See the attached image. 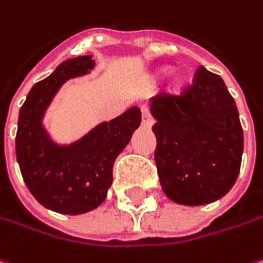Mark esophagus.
<instances>
[{
	"label": "esophagus",
	"instance_id": "34e87169",
	"mask_svg": "<svg viewBox=\"0 0 263 263\" xmlns=\"http://www.w3.org/2000/svg\"><path fill=\"white\" fill-rule=\"evenodd\" d=\"M141 123H143V126H145V128H152V125H153V120L148 116L147 109H144V107H141Z\"/></svg>",
	"mask_w": 263,
	"mask_h": 263
}]
</instances>
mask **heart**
Wrapping results in <instances>:
<instances>
[{
	"label": "heart",
	"instance_id": "obj_1",
	"mask_svg": "<svg viewBox=\"0 0 263 263\" xmlns=\"http://www.w3.org/2000/svg\"><path fill=\"white\" fill-rule=\"evenodd\" d=\"M167 72H169V69H167V67H163V69H160V70L156 73V76H157V78H163ZM184 78H185L184 73H181V72H174L172 76H171V82H169L171 88H172V89H178L179 86L182 85Z\"/></svg>",
	"mask_w": 263,
	"mask_h": 263
}]
</instances>
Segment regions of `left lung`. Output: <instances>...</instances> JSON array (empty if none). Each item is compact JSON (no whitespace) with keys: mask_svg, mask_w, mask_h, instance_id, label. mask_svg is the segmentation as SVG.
Here are the masks:
<instances>
[{"mask_svg":"<svg viewBox=\"0 0 263 263\" xmlns=\"http://www.w3.org/2000/svg\"><path fill=\"white\" fill-rule=\"evenodd\" d=\"M154 160L160 185L172 201L208 204L237 181L243 156V128L234 98L219 74L200 66L181 96L150 98Z\"/></svg>","mask_w":263,"mask_h":263,"instance_id":"8db88e82","label":"left lung"}]
</instances>
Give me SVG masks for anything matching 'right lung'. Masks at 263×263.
Wrapping results in <instances>:
<instances>
[{
	"instance_id": "1",
	"label": "right lung",
	"mask_w": 263,
	"mask_h": 263,
	"mask_svg": "<svg viewBox=\"0 0 263 263\" xmlns=\"http://www.w3.org/2000/svg\"><path fill=\"white\" fill-rule=\"evenodd\" d=\"M94 64L91 55L63 62L32 86L18 113L16 156L25 184L44 208L64 215L86 213L104 201L113 163L141 123V110L131 107L69 145L50 138L42 125L45 110L66 81L89 73Z\"/></svg>"
}]
</instances>
